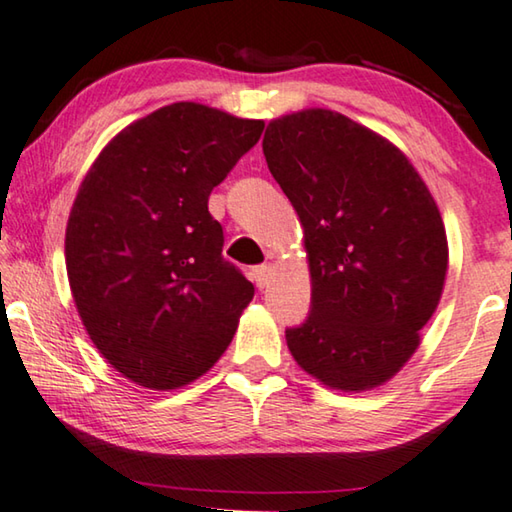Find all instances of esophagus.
<instances>
[{"label": "esophagus", "mask_w": 512, "mask_h": 512, "mask_svg": "<svg viewBox=\"0 0 512 512\" xmlns=\"http://www.w3.org/2000/svg\"><path fill=\"white\" fill-rule=\"evenodd\" d=\"M271 278H273V266L271 264H262V266H255V269H253V280H255V285L259 289H264L266 285H269Z\"/></svg>", "instance_id": "esophagus-1"}]
</instances>
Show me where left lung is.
<instances>
[{"mask_svg":"<svg viewBox=\"0 0 512 512\" xmlns=\"http://www.w3.org/2000/svg\"><path fill=\"white\" fill-rule=\"evenodd\" d=\"M266 165L303 225L312 299L285 331L301 368L340 391H370L421 345L448 271L437 202L409 158L333 110L273 119Z\"/></svg>","mask_w":512,"mask_h":512,"instance_id":"8db88e82","label":"left lung"}]
</instances>
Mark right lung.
Instances as JSON below:
<instances>
[{
	"instance_id": "add662e5",
	"label": "right lung",
	"mask_w": 512,
	"mask_h": 512,
	"mask_svg": "<svg viewBox=\"0 0 512 512\" xmlns=\"http://www.w3.org/2000/svg\"><path fill=\"white\" fill-rule=\"evenodd\" d=\"M264 121L172 103L126 126L94 160L66 225V271L91 342L114 370L167 391L230 345L253 282L223 257L211 190Z\"/></svg>"
}]
</instances>
